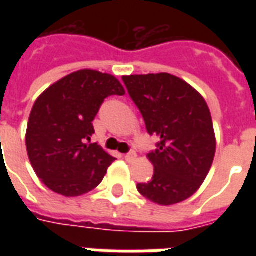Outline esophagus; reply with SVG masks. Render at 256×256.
I'll list each match as a JSON object with an SVG mask.
<instances>
[{
  "label": "esophagus",
  "instance_id": "esophagus-1",
  "mask_svg": "<svg viewBox=\"0 0 256 256\" xmlns=\"http://www.w3.org/2000/svg\"><path fill=\"white\" fill-rule=\"evenodd\" d=\"M136 152H134V150H130V152H128V154H126V155H124V159H126V160H133V159H136Z\"/></svg>",
  "mask_w": 256,
  "mask_h": 256
}]
</instances>
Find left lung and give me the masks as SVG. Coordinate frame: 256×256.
Returning a JSON list of instances; mask_svg holds the SVG:
<instances>
[{
    "instance_id": "left-lung-1",
    "label": "left lung",
    "mask_w": 256,
    "mask_h": 256,
    "mask_svg": "<svg viewBox=\"0 0 256 256\" xmlns=\"http://www.w3.org/2000/svg\"><path fill=\"white\" fill-rule=\"evenodd\" d=\"M150 136L159 142L148 159L154 177L137 189L160 206L190 198L207 177L215 155V134L202 94L172 74L122 76Z\"/></svg>"
}]
</instances>
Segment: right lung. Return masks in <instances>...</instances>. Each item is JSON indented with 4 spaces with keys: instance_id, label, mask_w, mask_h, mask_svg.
I'll return each mask as SVG.
<instances>
[{
    "instance_id": "1",
    "label": "right lung",
    "mask_w": 256,
    "mask_h": 256,
    "mask_svg": "<svg viewBox=\"0 0 256 256\" xmlns=\"http://www.w3.org/2000/svg\"><path fill=\"white\" fill-rule=\"evenodd\" d=\"M110 74L80 70L48 88L31 110L26 146L34 172L53 192L80 196L98 186L115 158L89 144L93 120L110 96H123Z\"/></svg>"
}]
</instances>
